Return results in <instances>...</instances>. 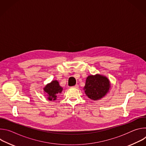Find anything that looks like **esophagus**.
Returning a JSON list of instances; mask_svg holds the SVG:
<instances>
[{
	"label": "esophagus",
	"mask_w": 146,
	"mask_h": 146,
	"mask_svg": "<svg viewBox=\"0 0 146 146\" xmlns=\"http://www.w3.org/2000/svg\"><path fill=\"white\" fill-rule=\"evenodd\" d=\"M71 88H78V86L77 85V84H76V86H73V87H72Z\"/></svg>",
	"instance_id": "obj_1"
}]
</instances>
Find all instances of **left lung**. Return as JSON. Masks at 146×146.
Here are the masks:
<instances>
[{
    "label": "left lung",
    "instance_id": "left-lung-1",
    "mask_svg": "<svg viewBox=\"0 0 146 146\" xmlns=\"http://www.w3.org/2000/svg\"><path fill=\"white\" fill-rule=\"evenodd\" d=\"M110 88V83L109 79L105 76L97 74L87 77L84 90L90 99L97 100L105 96Z\"/></svg>",
    "mask_w": 146,
    "mask_h": 146
}]
</instances>
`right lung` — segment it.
<instances>
[{"instance_id": "obj_1", "label": "right lung", "mask_w": 146, "mask_h": 146, "mask_svg": "<svg viewBox=\"0 0 146 146\" xmlns=\"http://www.w3.org/2000/svg\"><path fill=\"white\" fill-rule=\"evenodd\" d=\"M44 92L47 94V99L49 100H55L56 99L57 95L60 94L63 90L57 80L52 81L49 84H47L43 88Z\"/></svg>"}]
</instances>
